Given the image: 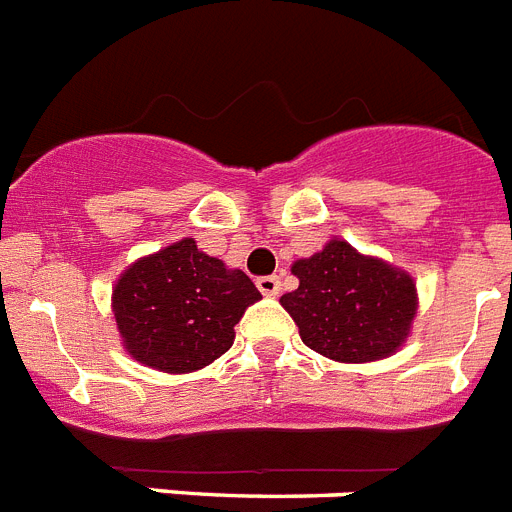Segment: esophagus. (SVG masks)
<instances>
[{"mask_svg":"<svg viewBox=\"0 0 512 512\" xmlns=\"http://www.w3.org/2000/svg\"><path fill=\"white\" fill-rule=\"evenodd\" d=\"M256 287L261 290V295H277L280 293V277L277 274H266V277L256 280Z\"/></svg>","mask_w":512,"mask_h":512,"instance_id":"esophagus-1","label":"esophagus"}]
</instances>
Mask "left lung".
<instances>
[{
	"instance_id": "1",
	"label": "left lung",
	"mask_w": 512,
	"mask_h": 512,
	"mask_svg": "<svg viewBox=\"0 0 512 512\" xmlns=\"http://www.w3.org/2000/svg\"><path fill=\"white\" fill-rule=\"evenodd\" d=\"M298 287L280 298L308 348L345 363L377 361L403 345L416 285L408 274L361 256L345 240L293 264Z\"/></svg>"
}]
</instances>
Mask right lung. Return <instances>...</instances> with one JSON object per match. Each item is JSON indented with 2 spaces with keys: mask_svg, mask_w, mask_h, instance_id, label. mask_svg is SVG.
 <instances>
[{
  "mask_svg": "<svg viewBox=\"0 0 512 512\" xmlns=\"http://www.w3.org/2000/svg\"><path fill=\"white\" fill-rule=\"evenodd\" d=\"M259 298L246 272H230L185 238L135 261L114 287L112 303L130 356L183 374L227 353L235 324Z\"/></svg>",
  "mask_w": 512,
  "mask_h": 512,
  "instance_id": "add662e5",
  "label": "right lung"
}]
</instances>
